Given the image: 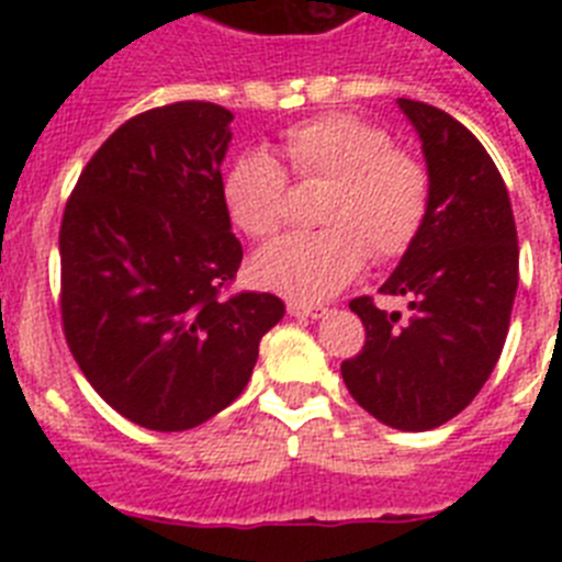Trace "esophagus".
<instances>
[{"instance_id": "34e87169", "label": "esophagus", "mask_w": 562, "mask_h": 562, "mask_svg": "<svg viewBox=\"0 0 562 562\" xmlns=\"http://www.w3.org/2000/svg\"><path fill=\"white\" fill-rule=\"evenodd\" d=\"M286 312H290L292 317H321V315H326L324 306L301 304V301H290V304H286Z\"/></svg>"}]
</instances>
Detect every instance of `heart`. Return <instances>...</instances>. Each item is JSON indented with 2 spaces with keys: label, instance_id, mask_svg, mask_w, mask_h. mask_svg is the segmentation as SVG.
Wrapping results in <instances>:
<instances>
[{
  "label": "heart",
  "instance_id": "b5f03b06",
  "mask_svg": "<svg viewBox=\"0 0 562 562\" xmlns=\"http://www.w3.org/2000/svg\"><path fill=\"white\" fill-rule=\"evenodd\" d=\"M286 171L329 182L317 205L324 231L297 233L252 258L261 286L292 297H326L362 270L405 256L430 213V173L391 134L349 112H326L281 134ZM267 151L238 154L222 180L227 216L250 238L276 236L286 222L290 180Z\"/></svg>",
  "mask_w": 562,
  "mask_h": 562
}]
</instances>
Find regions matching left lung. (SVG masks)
<instances>
[{"label": "left lung", "instance_id": "left-lung-1", "mask_svg": "<svg viewBox=\"0 0 562 562\" xmlns=\"http://www.w3.org/2000/svg\"><path fill=\"white\" fill-rule=\"evenodd\" d=\"M400 109L428 160L430 213L380 292L405 297L411 315L355 297L366 346L340 374L382 425L430 430L461 414L498 362L518 292V231L475 134L428 103L400 98Z\"/></svg>", "mask_w": 562, "mask_h": 562}]
</instances>
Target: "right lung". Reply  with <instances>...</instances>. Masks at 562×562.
Returning <instances> with one entry per match:
<instances>
[{
    "instance_id": "add662e5",
    "label": "right lung",
    "mask_w": 562,
    "mask_h": 562,
    "mask_svg": "<svg viewBox=\"0 0 562 562\" xmlns=\"http://www.w3.org/2000/svg\"><path fill=\"white\" fill-rule=\"evenodd\" d=\"M233 114L180 101L109 134L64 207L61 324L89 385L128 422L188 430L227 408L284 317L227 292L241 265L222 196Z\"/></svg>"
}]
</instances>
